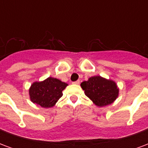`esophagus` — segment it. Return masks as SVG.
<instances>
[{
  "label": "esophagus",
  "instance_id": "obj_1",
  "mask_svg": "<svg viewBox=\"0 0 148 148\" xmlns=\"http://www.w3.org/2000/svg\"><path fill=\"white\" fill-rule=\"evenodd\" d=\"M79 83H80V81L79 80H77L76 81V82H73V84H75V85H78Z\"/></svg>",
  "mask_w": 148,
  "mask_h": 148
}]
</instances>
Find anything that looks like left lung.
Here are the masks:
<instances>
[{
	"label": "left lung",
	"instance_id": "1",
	"mask_svg": "<svg viewBox=\"0 0 148 148\" xmlns=\"http://www.w3.org/2000/svg\"><path fill=\"white\" fill-rule=\"evenodd\" d=\"M85 94L97 106H108L118 97V90L113 81L107 80L101 76H94L81 83Z\"/></svg>",
	"mask_w": 148,
	"mask_h": 148
}]
</instances>
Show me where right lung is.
Listing matches in <instances>:
<instances>
[{
    "label": "right lung",
    "mask_w": 148,
    "mask_h": 148,
    "mask_svg": "<svg viewBox=\"0 0 148 148\" xmlns=\"http://www.w3.org/2000/svg\"><path fill=\"white\" fill-rule=\"evenodd\" d=\"M66 86V83L51 77L41 82H34L29 90L31 101L42 108L52 107L62 96Z\"/></svg>",
    "instance_id": "obj_1"
}]
</instances>
